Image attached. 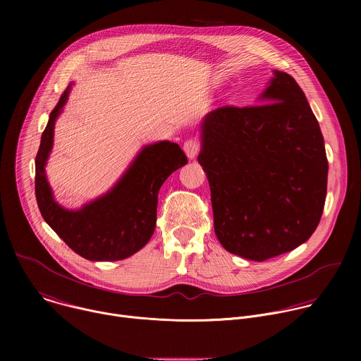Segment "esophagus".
<instances>
[{"mask_svg": "<svg viewBox=\"0 0 361 361\" xmlns=\"http://www.w3.org/2000/svg\"><path fill=\"white\" fill-rule=\"evenodd\" d=\"M183 148H184V151H185L188 159H195L197 154H198L200 149H201V144H200L198 140L190 138V140H187V141L184 142Z\"/></svg>", "mask_w": 361, "mask_h": 361, "instance_id": "esophagus-1", "label": "esophagus"}]
</instances>
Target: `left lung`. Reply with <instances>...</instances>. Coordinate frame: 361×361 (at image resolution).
Returning <instances> with one entry per match:
<instances>
[{
	"label": "left lung",
	"mask_w": 361,
	"mask_h": 361,
	"mask_svg": "<svg viewBox=\"0 0 361 361\" xmlns=\"http://www.w3.org/2000/svg\"><path fill=\"white\" fill-rule=\"evenodd\" d=\"M262 97L269 102L223 106L205 117L198 156L210 184L219 241L254 262L312 237L329 174L320 126L297 81L274 71Z\"/></svg>",
	"instance_id": "obj_1"
}]
</instances>
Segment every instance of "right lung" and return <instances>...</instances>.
<instances>
[{
  "label": "right lung",
  "mask_w": 361,
  "mask_h": 361,
  "mask_svg": "<svg viewBox=\"0 0 361 361\" xmlns=\"http://www.w3.org/2000/svg\"><path fill=\"white\" fill-rule=\"evenodd\" d=\"M70 87L51 111L35 157V197L45 223L78 255L92 262H117L142 248L157 221L159 191L176 170L187 164L178 144L147 145L120 183L106 195L68 212L53 200L44 166L53 147L54 123L66 104Z\"/></svg>",
  "instance_id": "1"
}]
</instances>
